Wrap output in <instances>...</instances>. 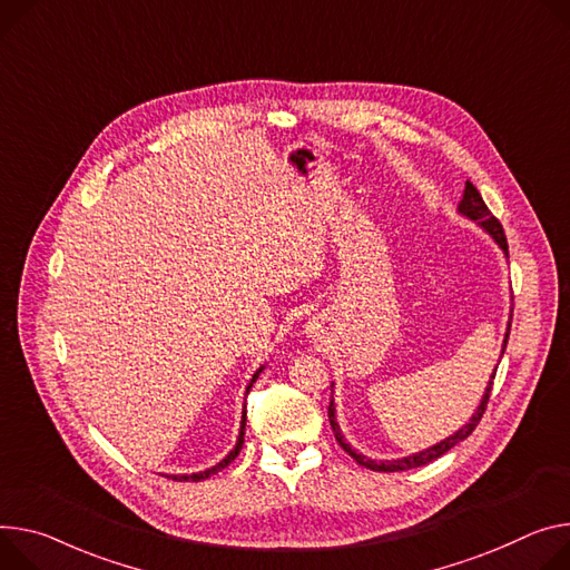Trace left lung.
Segmentation results:
<instances>
[{
  "label": "left lung",
  "instance_id": "8db88e82",
  "mask_svg": "<svg viewBox=\"0 0 570 570\" xmlns=\"http://www.w3.org/2000/svg\"><path fill=\"white\" fill-rule=\"evenodd\" d=\"M459 212H461L463 216H469L471 220H478V223L495 238V243L509 254L507 236H504V229H502L500 220L489 212V206L484 204L480 190H478L471 181H465V190H463V199H461V204H459ZM509 327H511V323H509ZM507 338H509V330H507V334H504L502 354H504V347H507ZM493 380H495V373H493V377H491V382H489V386H487V393H484V397H482L478 411L473 413V419H471L469 423H465L459 432H454L452 436H448L445 441L436 443V445L430 448V450H423V452H419V454H411V456H404V459H397V461H373V459H368V456H364V454L354 452V450L350 448V443H345V439H343V434H341V430H338V423H336V419H334V402H330V409H327V413H330V425H332V430H334V436H336L338 445H341L356 463L366 465V469H371V471L395 473V471L419 469V465H425V463L439 459L441 454H445L448 450H452L456 443H461L463 439H469V436L473 434V430L480 425V421H482V416H484V411H487V404H489V397H491V389H493Z\"/></svg>",
  "mask_w": 570,
  "mask_h": 570
}]
</instances>
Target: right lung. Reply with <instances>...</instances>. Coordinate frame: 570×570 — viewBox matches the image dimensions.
Returning <instances> with one entry per match:
<instances>
[{"mask_svg": "<svg viewBox=\"0 0 570 570\" xmlns=\"http://www.w3.org/2000/svg\"><path fill=\"white\" fill-rule=\"evenodd\" d=\"M258 373L262 371H256V375L252 377V382H249V386L256 382V377H258ZM249 386H247V391H249ZM243 439H245V411H243V421H240V434H238V443H236V448L220 461V463H216L214 469H209V471H202V473H193V475H166V478H173L175 482H199V480H206L209 475H216L218 471H223L225 465H229L236 456H238V452H240V448H243Z\"/></svg>", "mask_w": 570, "mask_h": 570, "instance_id": "obj_1", "label": "right lung"}]
</instances>
